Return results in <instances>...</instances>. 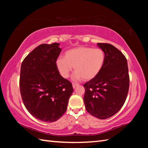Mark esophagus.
I'll return each instance as SVG.
<instances>
[{
    "label": "esophagus",
    "mask_w": 148,
    "mask_h": 148,
    "mask_svg": "<svg viewBox=\"0 0 148 148\" xmlns=\"http://www.w3.org/2000/svg\"><path fill=\"white\" fill-rule=\"evenodd\" d=\"M78 85H79V84H78V83H72V87H73L74 88H76Z\"/></svg>",
    "instance_id": "esophagus-1"
}]
</instances>
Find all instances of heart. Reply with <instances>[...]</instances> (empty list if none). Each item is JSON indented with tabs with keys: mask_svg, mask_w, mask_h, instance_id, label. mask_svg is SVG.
Listing matches in <instances>:
<instances>
[{
	"mask_svg": "<svg viewBox=\"0 0 148 148\" xmlns=\"http://www.w3.org/2000/svg\"><path fill=\"white\" fill-rule=\"evenodd\" d=\"M105 53L100 48L77 47L65 53L64 58L56 60V67L62 76L67 78L72 67L76 74L74 79L90 80L98 75L104 65Z\"/></svg>",
	"mask_w": 148,
	"mask_h": 148,
	"instance_id": "1",
	"label": "heart"
}]
</instances>
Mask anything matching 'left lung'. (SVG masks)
<instances>
[{"mask_svg": "<svg viewBox=\"0 0 148 148\" xmlns=\"http://www.w3.org/2000/svg\"><path fill=\"white\" fill-rule=\"evenodd\" d=\"M105 53L104 65L97 76L83 84L86 111L104 119L118 112L123 106L129 89L127 58L119 49L108 43H97Z\"/></svg>", "mask_w": 148, "mask_h": 148, "instance_id": "1", "label": "left lung"}]
</instances>
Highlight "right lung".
I'll return each mask as SVG.
<instances>
[{
  "label": "right lung",
  "instance_id": "right-lung-1",
  "mask_svg": "<svg viewBox=\"0 0 148 148\" xmlns=\"http://www.w3.org/2000/svg\"><path fill=\"white\" fill-rule=\"evenodd\" d=\"M59 43L42 44L31 51L21 65L20 88L27 111L42 121L58 120L67 108L72 83L56 67L62 49Z\"/></svg>",
  "mask_w": 148,
  "mask_h": 148
}]
</instances>
